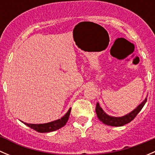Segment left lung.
Instances as JSON below:
<instances>
[{
    "instance_id": "8db88e82",
    "label": "left lung",
    "mask_w": 155,
    "mask_h": 155,
    "mask_svg": "<svg viewBox=\"0 0 155 155\" xmlns=\"http://www.w3.org/2000/svg\"><path fill=\"white\" fill-rule=\"evenodd\" d=\"M146 101L147 97L145 98L144 101H143L138 107L136 108L135 109H134L132 112H130V113L127 114V115L121 117H113L110 116V115H108L106 112H104V111L103 110L102 108L100 107L99 103H97L96 109H95V110H96L97 118H99L100 121H102L104 124L109 126L120 127L128 124V123L130 122L132 120H134V118L137 115V114L141 111V109H143V107H144Z\"/></svg>"
}]
</instances>
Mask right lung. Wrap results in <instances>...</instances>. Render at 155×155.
<instances>
[{
  "label": "right lung",
  "instance_id": "add662e5",
  "mask_svg": "<svg viewBox=\"0 0 155 155\" xmlns=\"http://www.w3.org/2000/svg\"><path fill=\"white\" fill-rule=\"evenodd\" d=\"M70 111H71V108L69 109L68 112H67L63 117H61V118H59V119L55 120V121H51V122H48V123H46V124H28V123L23 122V121H21V122H23L25 125L29 127L32 128V129H34V130L37 131V132H40V133L51 132V131H54L60 129V128H61L62 127H64L65 124H66V123L68 122L69 119Z\"/></svg>",
  "mask_w": 155,
  "mask_h": 155
}]
</instances>
